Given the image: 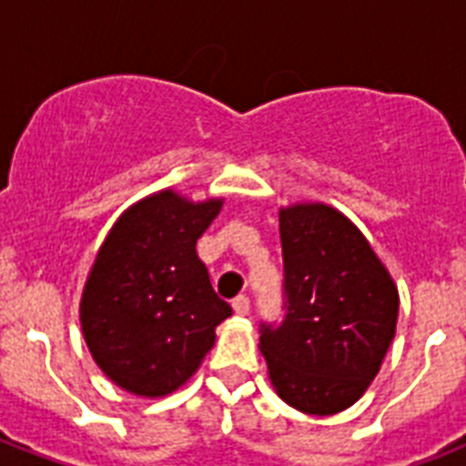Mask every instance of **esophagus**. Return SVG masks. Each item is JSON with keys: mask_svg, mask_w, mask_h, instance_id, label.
<instances>
[{"mask_svg": "<svg viewBox=\"0 0 466 466\" xmlns=\"http://www.w3.org/2000/svg\"><path fill=\"white\" fill-rule=\"evenodd\" d=\"M232 307H234V311L239 314V317H247L248 309H251V299H248L247 295H239V298L232 299Z\"/></svg>", "mask_w": 466, "mask_h": 466, "instance_id": "esophagus-1", "label": "esophagus"}]
</instances>
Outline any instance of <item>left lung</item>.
<instances>
[{"label":"left lung","mask_w":466,"mask_h":466,"mask_svg":"<svg viewBox=\"0 0 466 466\" xmlns=\"http://www.w3.org/2000/svg\"><path fill=\"white\" fill-rule=\"evenodd\" d=\"M280 244L285 319L261 324V353L285 404L331 416L380 372L397 331V285L360 229L324 203L283 208Z\"/></svg>","instance_id":"8db88e82"}]
</instances>
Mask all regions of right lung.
Wrapping results in <instances>:
<instances>
[{
	"instance_id": "1",
	"label": "right lung",
	"mask_w": 466,
	"mask_h": 466,
	"mask_svg": "<svg viewBox=\"0 0 466 466\" xmlns=\"http://www.w3.org/2000/svg\"><path fill=\"white\" fill-rule=\"evenodd\" d=\"M222 200L159 190L127 208L84 285L82 331L94 360L137 397H164L193 377L232 307L212 290L196 244Z\"/></svg>"
}]
</instances>
